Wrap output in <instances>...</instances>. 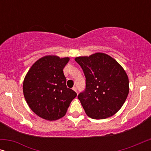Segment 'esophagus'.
<instances>
[{"label":"esophagus","instance_id":"obj_1","mask_svg":"<svg viewBox=\"0 0 151 151\" xmlns=\"http://www.w3.org/2000/svg\"><path fill=\"white\" fill-rule=\"evenodd\" d=\"M73 90L74 91H76V92L77 93H78V90H77V88H76V86H73Z\"/></svg>","mask_w":151,"mask_h":151}]
</instances>
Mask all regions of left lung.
<instances>
[{
	"mask_svg": "<svg viewBox=\"0 0 151 151\" xmlns=\"http://www.w3.org/2000/svg\"><path fill=\"white\" fill-rule=\"evenodd\" d=\"M83 70L86 88L78 98L88 117L102 119L115 114L129 92V78L122 67L110 55L96 53L75 58Z\"/></svg>",
	"mask_w": 151,
	"mask_h": 151,
	"instance_id": "1",
	"label": "left lung"
}]
</instances>
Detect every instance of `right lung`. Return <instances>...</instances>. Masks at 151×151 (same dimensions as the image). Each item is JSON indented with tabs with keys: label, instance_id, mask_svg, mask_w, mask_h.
<instances>
[{
	"label": "right lung",
	"instance_id": "add662e5",
	"mask_svg": "<svg viewBox=\"0 0 151 151\" xmlns=\"http://www.w3.org/2000/svg\"><path fill=\"white\" fill-rule=\"evenodd\" d=\"M69 58L46 55L27 73L23 94L29 108L39 117L53 121L65 116L77 93L66 85L63 69Z\"/></svg>",
	"mask_w": 151,
	"mask_h": 151
}]
</instances>
